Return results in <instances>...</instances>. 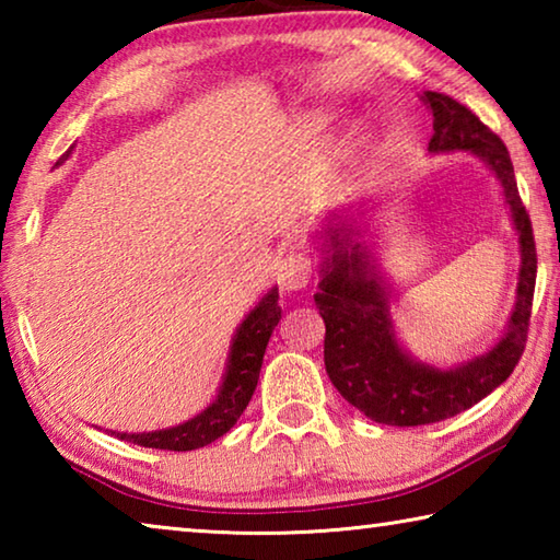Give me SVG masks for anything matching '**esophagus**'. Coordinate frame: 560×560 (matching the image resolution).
Returning a JSON list of instances; mask_svg holds the SVG:
<instances>
[{
  "instance_id": "34e87169",
  "label": "esophagus",
  "mask_w": 560,
  "mask_h": 560,
  "mask_svg": "<svg viewBox=\"0 0 560 560\" xmlns=\"http://www.w3.org/2000/svg\"><path fill=\"white\" fill-rule=\"evenodd\" d=\"M311 271H314V264H311L306 254H287V257L279 261L277 277L281 289L299 291L311 281Z\"/></svg>"
}]
</instances>
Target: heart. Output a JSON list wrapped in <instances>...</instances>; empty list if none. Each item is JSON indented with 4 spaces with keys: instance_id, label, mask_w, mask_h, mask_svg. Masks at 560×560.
<instances>
[{
    "instance_id": "1",
    "label": "heart",
    "mask_w": 560,
    "mask_h": 560,
    "mask_svg": "<svg viewBox=\"0 0 560 560\" xmlns=\"http://www.w3.org/2000/svg\"><path fill=\"white\" fill-rule=\"evenodd\" d=\"M334 122H336L334 113H328V110H314V113H308V116H303L301 130H303V136H308V138H314V140H320V138L328 136L330 128H334Z\"/></svg>"
}]
</instances>
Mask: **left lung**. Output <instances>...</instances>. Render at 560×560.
Instances as JSON below:
<instances>
[{
  "label": "left lung",
  "mask_w": 560,
  "mask_h": 560,
  "mask_svg": "<svg viewBox=\"0 0 560 560\" xmlns=\"http://www.w3.org/2000/svg\"><path fill=\"white\" fill-rule=\"evenodd\" d=\"M422 103L432 113L430 155L469 153L499 179L518 236L516 301L506 328L485 353L459 365L440 368L415 358L397 338L390 299L393 287L381 271L371 244H365V222L360 226L353 205L330 212L318 232L324 254L318 273L316 308L326 324L324 360L336 390L371 417L393 428H417L447 420L477 405L514 373L526 346L536 283V244L526 207L521 205L509 150L474 113L444 93L424 91Z\"/></svg>",
  "instance_id": "left-lung-1"
}]
</instances>
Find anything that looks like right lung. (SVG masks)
Instances as JSON below:
<instances>
[{"instance_id": "add662e5", "label": "right lung", "mask_w": 560, "mask_h": 560, "mask_svg": "<svg viewBox=\"0 0 560 560\" xmlns=\"http://www.w3.org/2000/svg\"><path fill=\"white\" fill-rule=\"evenodd\" d=\"M71 155H63V160ZM61 163V160H59ZM281 320V306H279V289L271 287L264 293L261 301L254 306L244 320L236 326L230 355H226V368L217 390L214 400L205 407L202 412L189 417L187 422H179L175 428L153 430V432H116V438L140 444V447L153 450H170V452H189L200 450L220 440L222 434L230 432L242 412L249 405L254 390L259 383L261 360L267 353V343L273 334V328Z\"/></svg>"}]
</instances>
